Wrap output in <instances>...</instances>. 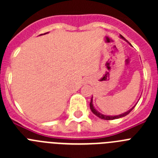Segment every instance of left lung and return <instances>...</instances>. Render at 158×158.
Returning <instances> with one entry per match:
<instances>
[{
    "label": "left lung",
    "instance_id": "8db88e82",
    "mask_svg": "<svg viewBox=\"0 0 158 158\" xmlns=\"http://www.w3.org/2000/svg\"><path fill=\"white\" fill-rule=\"evenodd\" d=\"M119 37H120L121 39H123V40H125V41H126V42H127L126 40V39H125V38H124L123 36L120 35V36H119ZM127 43H129L130 45L131 46V44L129 43V42H127ZM93 96H92L91 101H90V104H89V106H90V109H91L92 112H93L95 115H96V116L99 117V118H102V119H104V120H112V119H116V118H122V117L126 116L127 115H128V114H129V113L131 112V111L134 109V107H135V105H136V104H135V105L134 106V107H131V109L128 110V111H126V112L122 113V114H119V115H104V114H102V113L99 112V111H97V110H96V108H95V107H94V106H93Z\"/></svg>",
    "mask_w": 158,
    "mask_h": 158
}]
</instances>
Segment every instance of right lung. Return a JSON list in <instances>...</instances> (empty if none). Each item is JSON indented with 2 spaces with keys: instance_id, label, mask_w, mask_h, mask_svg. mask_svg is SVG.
<instances>
[{
  "instance_id": "right-lung-1",
  "label": "right lung",
  "mask_w": 158,
  "mask_h": 158,
  "mask_svg": "<svg viewBox=\"0 0 158 158\" xmlns=\"http://www.w3.org/2000/svg\"><path fill=\"white\" fill-rule=\"evenodd\" d=\"M47 33H45V34H47ZM45 34H44V35H45ZM42 35H43V34H42Z\"/></svg>"
}]
</instances>
